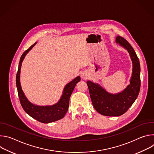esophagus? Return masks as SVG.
<instances>
[{
	"label": "esophagus",
	"mask_w": 154,
	"mask_h": 154,
	"mask_svg": "<svg viewBox=\"0 0 154 154\" xmlns=\"http://www.w3.org/2000/svg\"><path fill=\"white\" fill-rule=\"evenodd\" d=\"M81 77H82V78L83 79H87L86 75V74H82V75H81Z\"/></svg>",
	"instance_id": "esophagus-1"
}]
</instances>
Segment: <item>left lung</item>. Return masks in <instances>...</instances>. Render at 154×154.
<instances>
[{"label":"left lung","instance_id":"obj_1","mask_svg":"<svg viewBox=\"0 0 154 154\" xmlns=\"http://www.w3.org/2000/svg\"><path fill=\"white\" fill-rule=\"evenodd\" d=\"M116 42L127 51L132 61L130 84L121 92L111 94L98 83L90 80L86 82L94 108L99 113L106 116H119L125 113L137 99L141 86L140 61L134 49L120 36L116 37Z\"/></svg>","mask_w":154,"mask_h":154}]
</instances>
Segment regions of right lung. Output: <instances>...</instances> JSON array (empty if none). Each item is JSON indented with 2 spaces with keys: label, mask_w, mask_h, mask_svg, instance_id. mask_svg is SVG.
I'll return each mask as SVG.
<instances>
[{
  "label": "right lung",
  "mask_w": 154,
  "mask_h": 154,
  "mask_svg": "<svg viewBox=\"0 0 154 154\" xmlns=\"http://www.w3.org/2000/svg\"><path fill=\"white\" fill-rule=\"evenodd\" d=\"M36 42L31 46L22 55L19 64L17 72L16 74V83L17 89L18 96L20 104L24 111L32 118L42 123H50L62 119L68 112L69 104V99L76 84L80 81V77L78 76L68 83L63 89V94L57 103L52 105L40 106L32 103L30 102L22 90L20 82V68L26 55L35 46Z\"/></svg>",
  "instance_id": "right-lung-1"
}]
</instances>
